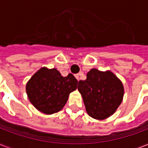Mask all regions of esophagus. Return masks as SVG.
<instances>
[{"mask_svg":"<svg viewBox=\"0 0 148 148\" xmlns=\"http://www.w3.org/2000/svg\"><path fill=\"white\" fill-rule=\"evenodd\" d=\"M81 74H82L81 73H79V74H75V77H76L77 81H79V80H80V76H81Z\"/></svg>","mask_w":148,"mask_h":148,"instance_id":"34e87169","label":"esophagus"}]
</instances>
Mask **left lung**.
I'll list each match as a JSON object with an SVG mask.
<instances>
[{
  "mask_svg": "<svg viewBox=\"0 0 148 148\" xmlns=\"http://www.w3.org/2000/svg\"><path fill=\"white\" fill-rule=\"evenodd\" d=\"M77 89L89 116L98 120L112 115L124 96L121 81L112 72H102L95 68L87 74L85 81H79Z\"/></svg>",
  "mask_w": 148,
  "mask_h": 148,
  "instance_id": "8db88e82",
  "label": "left lung"
}]
</instances>
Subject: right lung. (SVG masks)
<instances>
[{
  "label": "right lung",
  "mask_w": 148,
  "mask_h": 148,
  "mask_svg": "<svg viewBox=\"0 0 148 148\" xmlns=\"http://www.w3.org/2000/svg\"><path fill=\"white\" fill-rule=\"evenodd\" d=\"M77 88V80L72 74L67 77L55 68L43 67L34 74L26 86L31 103L42 113L58 112L67 103L70 93Z\"/></svg>",
  "instance_id": "obj_1"
}]
</instances>
